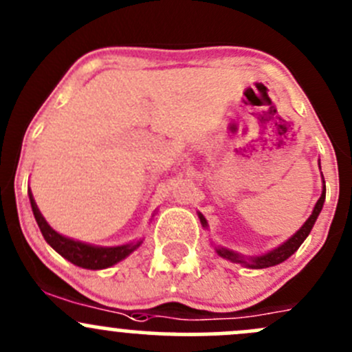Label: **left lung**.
I'll return each instance as SVG.
<instances>
[{"instance_id":"1","label":"left lung","mask_w":352,"mask_h":352,"mask_svg":"<svg viewBox=\"0 0 352 352\" xmlns=\"http://www.w3.org/2000/svg\"><path fill=\"white\" fill-rule=\"evenodd\" d=\"M324 201H325V187H324V192H322L320 199H318L317 204H315L314 212H311L310 218L305 221V225L301 226V228L298 230V232L294 233V235L291 236L287 242L283 243L281 247L274 248L272 252H269V254L261 255V257H252L250 262H247L243 257H240L239 254H233L232 250H226V248H216V252H218L223 258H228V261H232V262H240V264L248 265V267H252V269H264V267H271V265H276V264H281V262H285L287 257H291V255H293L294 252L300 248V245L305 242V239L310 235L311 228H314L315 221H317L318 214H320L322 208H324ZM199 218H201L202 226H206L204 216L199 214Z\"/></svg>"}]
</instances>
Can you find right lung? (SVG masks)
Segmentation results:
<instances>
[{
	"mask_svg": "<svg viewBox=\"0 0 352 352\" xmlns=\"http://www.w3.org/2000/svg\"><path fill=\"white\" fill-rule=\"evenodd\" d=\"M28 196H30V206H32V211H34L35 221H37L45 242L51 245L59 255H63V257L67 258L71 264L78 265V267H83V269L110 267V265L117 264L119 261L126 258L134 248L141 245V242H138V243H129V245H120V247H94V245L74 242V240L66 239V236L59 235L58 232H54V230L47 225L44 216H42L41 211H38L34 197H32V192L28 194Z\"/></svg>",
	"mask_w": 352,
	"mask_h": 352,
	"instance_id": "1",
	"label": "right lung"
}]
</instances>
